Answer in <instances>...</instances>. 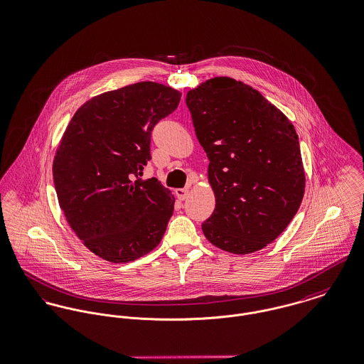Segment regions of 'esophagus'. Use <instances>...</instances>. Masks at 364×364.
<instances>
[{"instance_id": "obj_1", "label": "esophagus", "mask_w": 364, "mask_h": 364, "mask_svg": "<svg viewBox=\"0 0 364 364\" xmlns=\"http://www.w3.org/2000/svg\"><path fill=\"white\" fill-rule=\"evenodd\" d=\"M176 196L180 200H184L188 196V188H178L176 190Z\"/></svg>"}]
</instances>
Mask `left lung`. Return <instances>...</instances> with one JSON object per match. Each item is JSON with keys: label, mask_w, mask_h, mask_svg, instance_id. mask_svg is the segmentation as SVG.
Wrapping results in <instances>:
<instances>
[{"label": "left lung", "mask_w": 364, "mask_h": 364, "mask_svg": "<svg viewBox=\"0 0 364 364\" xmlns=\"http://www.w3.org/2000/svg\"><path fill=\"white\" fill-rule=\"evenodd\" d=\"M186 102L216 198L202 223L205 237L235 255L263 250L291 223L305 194L294 124L257 90L231 77L199 84Z\"/></svg>", "instance_id": "1"}]
</instances>
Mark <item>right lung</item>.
<instances>
[{"mask_svg":"<svg viewBox=\"0 0 364 364\" xmlns=\"http://www.w3.org/2000/svg\"><path fill=\"white\" fill-rule=\"evenodd\" d=\"M180 98L155 82L107 91L84 102L59 141L53 164L59 206L84 245L108 262L136 260L162 241L174 196L141 176L152 129Z\"/></svg>","mask_w":364,"mask_h":364,"instance_id":"right-lung-1","label":"right lung"}]
</instances>
